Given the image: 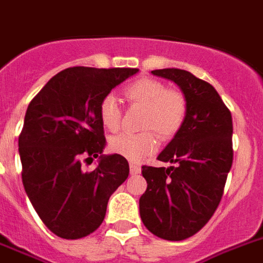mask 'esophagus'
<instances>
[{
    "mask_svg": "<svg viewBox=\"0 0 263 263\" xmlns=\"http://www.w3.org/2000/svg\"><path fill=\"white\" fill-rule=\"evenodd\" d=\"M140 172H141V166L132 162V164H130V173H132V175H138Z\"/></svg>",
    "mask_w": 263,
    "mask_h": 263,
    "instance_id": "1",
    "label": "esophagus"
}]
</instances>
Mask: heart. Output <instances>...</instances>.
<instances>
[{"instance_id":"b5f03b06","label":"heart","mask_w":263,"mask_h":263,"mask_svg":"<svg viewBox=\"0 0 263 263\" xmlns=\"http://www.w3.org/2000/svg\"><path fill=\"white\" fill-rule=\"evenodd\" d=\"M123 98L130 105L144 107L138 134H119L110 141V149L130 161H140L156 152L157 134L161 140H171L179 133L185 122L188 103L183 92L168 88L152 78H140L125 86ZM98 114L102 125L108 132H117L121 126L122 111L116 98L107 95L101 101Z\"/></svg>"}]
</instances>
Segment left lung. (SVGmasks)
<instances>
[{
    "instance_id": "1",
    "label": "left lung",
    "mask_w": 263,
    "mask_h": 263,
    "mask_svg": "<svg viewBox=\"0 0 263 263\" xmlns=\"http://www.w3.org/2000/svg\"><path fill=\"white\" fill-rule=\"evenodd\" d=\"M153 75L173 80L188 103L185 122L158 155L175 166H142L147 183L140 199L142 223L165 240L195 235L215 214L233 165V118L211 84L188 71L164 68Z\"/></svg>"
}]
</instances>
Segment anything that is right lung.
<instances>
[{
	"label": "right lung",
	"instance_id": "1",
	"mask_svg": "<svg viewBox=\"0 0 263 263\" xmlns=\"http://www.w3.org/2000/svg\"><path fill=\"white\" fill-rule=\"evenodd\" d=\"M138 68L69 67L30 101L18 137L21 179L37 215L55 235L79 239L102 224L108 199L129 176L119 155L102 156L98 108ZM101 158L91 171L85 166Z\"/></svg>",
	"mask_w": 263,
	"mask_h": 263
}]
</instances>
